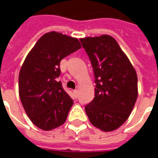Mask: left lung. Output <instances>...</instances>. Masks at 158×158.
Returning a JSON list of instances; mask_svg holds the SVG:
<instances>
[{"label":"left lung","mask_w":158,"mask_h":158,"mask_svg":"<svg viewBox=\"0 0 158 158\" xmlns=\"http://www.w3.org/2000/svg\"><path fill=\"white\" fill-rule=\"evenodd\" d=\"M80 48L78 39L52 31L36 42L19 76L21 102L31 122L45 131L66 122L73 102L57 78L60 62Z\"/></svg>","instance_id":"1"}]
</instances>
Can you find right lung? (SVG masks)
<instances>
[{"label": "right lung", "mask_w": 158, "mask_h": 158, "mask_svg": "<svg viewBox=\"0 0 158 158\" xmlns=\"http://www.w3.org/2000/svg\"><path fill=\"white\" fill-rule=\"evenodd\" d=\"M95 76V98L85 106L89 122L105 132L118 129L130 115L138 96L137 74L114 38L107 35L81 40Z\"/></svg>", "instance_id": "obj_1"}]
</instances>
